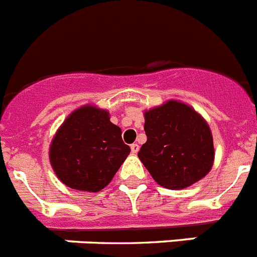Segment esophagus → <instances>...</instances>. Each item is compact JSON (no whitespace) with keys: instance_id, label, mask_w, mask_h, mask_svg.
Here are the masks:
<instances>
[{"instance_id":"34e87169","label":"esophagus","mask_w":257,"mask_h":257,"mask_svg":"<svg viewBox=\"0 0 257 257\" xmlns=\"http://www.w3.org/2000/svg\"><path fill=\"white\" fill-rule=\"evenodd\" d=\"M131 150H132V153H133V154H137L138 150H140V146H138L137 144L131 145Z\"/></svg>"}]
</instances>
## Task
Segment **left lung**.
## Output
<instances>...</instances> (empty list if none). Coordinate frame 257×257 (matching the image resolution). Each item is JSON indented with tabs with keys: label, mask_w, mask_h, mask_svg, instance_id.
I'll return each instance as SVG.
<instances>
[{
	"label": "left lung",
	"mask_w": 257,
	"mask_h": 257,
	"mask_svg": "<svg viewBox=\"0 0 257 257\" xmlns=\"http://www.w3.org/2000/svg\"><path fill=\"white\" fill-rule=\"evenodd\" d=\"M147 141L138 158L156 182L180 190L199 181L213 164V140L206 120L187 104L169 101L145 112Z\"/></svg>",
	"instance_id": "8db88e82"
}]
</instances>
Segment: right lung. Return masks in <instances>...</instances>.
<instances>
[{
    "instance_id": "1",
    "label": "right lung",
    "mask_w": 257,
    "mask_h": 257,
    "mask_svg": "<svg viewBox=\"0 0 257 257\" xmlns=\"http://www.w3.org/2000/svg\"><path fill=\"white\" fill-rule=\"evenodd\" d=\"M131 147L108 112L81 107L58 129L50 146V163L58 178L75 190L97 193L110 184Z\"/></svg>"
}]
</instances>
